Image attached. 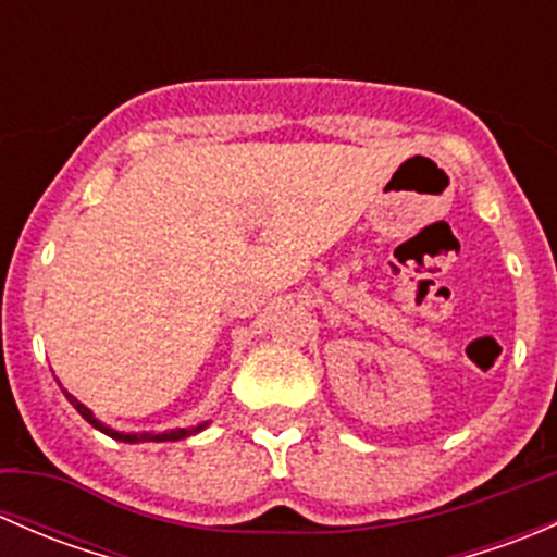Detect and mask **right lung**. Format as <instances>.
Wrapping results in <instances>:
<instances>
[{"label":"right lung","instance_id":"right-lung-1","mask_svg":"<svg viewBox=\"0 0 557 557\" xmlns=\"http://www.w3.org/2000/svg\"><path fill=\"white\" fill-rule=\"evenodd\" d=\"M61 391H64V387H61ZM64 396H66V401H70L72 407H75L77 412H81L83 418H86L88 423L94 425V429L102 431V434H107V436H112V440L126 442V445H139V442H177V440H185V436L199 434V431H205L207 425H210V420H207V423L194 425V429H172V431H161V434H153V431H128V434H126V431H115V429H110V425H107V423H102V420H99V418H94L91 409H88L86 404L77 401V398L72 396V393L64 391Z\"/></svg>","mask_w":557,"mask_h":557}]
</instances>
